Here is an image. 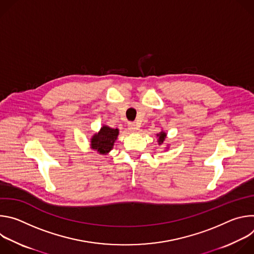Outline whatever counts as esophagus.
<instances>
[{
	"label": "esophagus",
	"mask_w": 254,
	"mask_h": 254,
	"mask_svg": "<svg viewBox=\"0 0 254 254\" xmlns=\"http://www.w3.org/2000/svg\"><path fill=\"white\" fill-rule=\"evenodd\" d=\"M138 128V127H137V125L136 124H134V123H129L128 124V129L130 130V131H135L136 129Z\"/></svg>",
	"instance_id": "34e87169"
}]
</instances>
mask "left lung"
Returning <instances> with one entry per match:
<instances>
[{
  "instance_id": "1",
  "label": "left lung",
  "mask_w": 254,
  "mask_h": 254,
  "mask_svg": "<svg viewBox=\"0 0 254 254\" xmlns=\"http://www.w3.org/2000/svg\"><path fill=\"white\" fill-rule=\"evenodd\" d=\"M157 136L159 137V139H158V142H159V144H163V143H164V141H165V138H166L167 134H166V132H164V131H161L160 133H158V134H157Z\"/></svg>"
}]
</instances>
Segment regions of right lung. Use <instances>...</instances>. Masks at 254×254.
I'll return each instance as SVG.
<instances>
[{"label": "right lung", "instance_id": "right-lung-1", "mask_svg": "<svg viewBox=\"0 0 254 254\" xmlns=\"http://www.w3.org/2000/svg\"><path fill=\"white\" fill-rule=\"evenodd\" d=\"M118 128H112L107 126H102L100 130L91 137L90 148L101 155H106L110 153L113 148L115 141L119 135Z\"/></svg>", "mask_w": 254, "mask_h": 254}]
</instances>
